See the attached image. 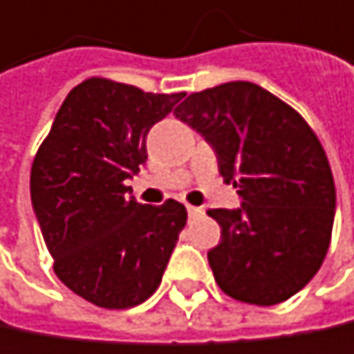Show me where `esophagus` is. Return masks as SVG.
Masks as SVG:
<instances>
[{
  "label": "esophagus",
  "mask_w": 354,
  "mask_h": 354,
  "mask_svg": "<svg viewBox=\"0 0 354 354\" xmlns=\"http://www.w3.org/2000/svg\"><path fill=\"white\" fill-rule=\"evenodd\" d=\"M187 214H189V218H196V216H201V214H203V207H196V205H187Z\"/></svg>",
  "instance_id": "34e87169"
}]
</instances>
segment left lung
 Returning <instances> with one entry per match:
<instances>
[{
	"label": "left lung",
	"mask_w": 354,
	"mask_h": 354,
	"mask_svg": "<svg viewBox=\"0 0 354 354\" xmlns=\"http://www.w3.org/2000/svg\"><path fill=\"white\" fill-rule=\"evenodd\" d=\"M173 113L205 136L243 198L241 209H209L222 228L207 252L216 283L243 304L289 299L318 273L332 239L336 189L316 132L248 81L192 93Z\"/></svg>",
	"instance_id": "left-lung-1"
}]
</instances>
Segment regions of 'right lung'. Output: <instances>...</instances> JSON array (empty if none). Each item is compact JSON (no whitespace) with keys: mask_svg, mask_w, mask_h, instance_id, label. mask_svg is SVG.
I'll list each match as a JSON object with an SVG mask.
<instances>
[{"mask_svg":"<svg viewBox=\"0 0 354 354\" xmlns=\"http://www.w3.org/2000/svg\"><path fill=\"white\" fill-rule=\"evenodd\" d=\"M183 95L89 77L68 91L34 156L30 194L53 269L97 308L149 299L185 228L183 203H138L126 187L147 160L149 130Z\"/></svg>","mask_w":354,"mask_h":354,"instance_id":"right-lung-1","label":"right lung"}]
</instances>
